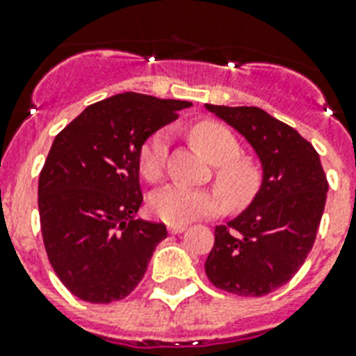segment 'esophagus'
<instances>
[{"instance_id":"34e87169","label":"esophagus","mask_w":356,"mask_h":356,"mask_svg":"<svg viewBox=\"0 0 356 356\" xmlns=\"http://www.w3.org/2000/svg\"><path fill=\"white\" fill-rule=\"evenodd\" d=\"M186 228V225H168V232L170 234H181Z\"/></svg>"}]
</instances>
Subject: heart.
Instances as JSON below:
<instances>
[{"label":"heart","mask_w":356,"mask_h":356,"mask_svg":"<svg viewBox=\"0 0 356 356\" xmlns=\"http://www.w3.org/2000/svg\"><path fill=\"white\" fill-rule=\"evenodd\" d=\"M190 138L213 164V181L232 210L247 207L261 186V166L245 155L239 138L230 128L216 120H199L190 128ZM168 133H152L138 153V170L149 183L163 177L168 155ZM222 195V196H223ZM212 188L168 186L153 193L149 210L170 225H184L197 218H212L225 210V200Z\"/></svg>","instance_id":"b5f03b06"}]
</instances>
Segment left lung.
Here are the masks:
<instances>
[{"label": "left lung", "instance_id": "left-lung-1", "mask_svg": "<svg viewBox=\"0 0 356 356\" xmlns=\"http://www.w3.org/2000/svg\"><path fill=\"white\" fill-rule=\"evenodd\" d=\"M208 111L238 129L261 159L263 183L250 207L216 227L204 270L213 287L265 296L293 278L316 239L327 177L318 152L298 131L254 106Z\"/></svg>", "mask_w": 356, "mask_h": 356}]
</instances>
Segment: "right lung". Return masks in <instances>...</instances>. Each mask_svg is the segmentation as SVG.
I'll use <instances>...</instances> for the list:
<instances>
[{"mask_svg": "<svg viewBox=\"0 0 356 356\" xmlns=\"http://www.w3.org/2000/svg\"><path fill=\"white\" fill-rule=\"evenodd\" d=\"M188 106L120 93L91 104L54 138L38 181L43 245L60 282L83 302L126 298L168 236L163 223L133 218L143 204L138 153Z\"/></svg>", "mask_w": 356, "mask_h": 356, "instance_id": "obj_1", "label": "right lung"}]
</instances>
